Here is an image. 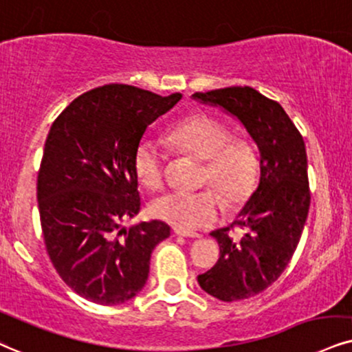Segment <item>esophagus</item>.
I'll return each mask as SVG.
<instances>
[{
	"mask_svg": "<svg viewBox=\"0 0 352 352\" xmlns=\"http://www.w3.org/2000/svg\"><path fill=\"white\" fill-rule=\"evenodd\" d=\"M175 235L177 236H186V238H199L201 235L199 233H190V232H184V230L175 228Z\"/></svg>",
	"mask_w": 352,
	"mask_h": 352,
	"instance_id": "esophagus-1",
	"label": "esophagus"
}]
</instances>
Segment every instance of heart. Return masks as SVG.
<instances>
[{
    "instance_id": "obj_1",
    "label": "heart",
    "mask_w": 352,
    "mask_h": 352,
    "mask_svg": "<svg viewBox=\"0 0 352 352\" xmlns=\"http://www.w3.org/2000/svg\"><path fill=\"white\" fill-rule=\"evenodd\" d=\"M232 138V130L209 116L188 117L169 133L173 145L206 162L204 181L217 186L230 202L236 204L253 190L259 162L248 142ZM163 146L153 137H143L133 156L138 181L148 189L158 188L163 179ZM150 212L173 227L194 232L219 222L225 202L214 189L169 190L151 201Z\"/></svg>"
}]
</instances>
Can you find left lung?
<instances>
[{
	"instance_id": "1",
	"label": "left lung",
	"mask_w": 352,
	"mask_h": 352,
	"mask_svg": "<svg viewBox=\"0 0 352 352\" xmlns=\"http://www.w3.org/2000/svg\"><path fill=\"white\" fill-rule=\"evenodd\" d=\"M235 117L259 151V183L235 223L240 240L228 228L210 233L219 241L215 266L197 276L202 290L222 302L250 298L277 280L296 253L310 207L305 143L279 102L250 86L192 94Z\"/></svg>"
}]
</instances>
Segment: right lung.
<instances>
[{"label":"right lung","mask_w":352,"mask_h":352,"mask_svg":"<svg viewBox=\"0 0 352 352\" xmlns=\"http://www.w3.org/2000/svg\"><path fill=\"white\" fill-rule=\"evenodd\" d=\"M183 98L129 85L78 96L52 124L37 177V202L50 261L78 296L119 305L145 287L168 223L122 222L140 212L133 156L151 122Z\"/></svg>","instance_id":"1"}]
</instances>
